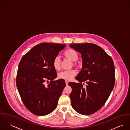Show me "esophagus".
<instances>
[{"label":"esophagus","mask_w":130,"mask_h":130,"mask_svg":"<svg viewBox=\"0 0 130 130\" xmlns=\"http://www.w3.org/2000/svg\"><path fill=\"white\" fill-rule=\"evenodd\" d=\"M65 83H66V85H68V81H67V80H65Z\"/></svg>","instance_id":"34e87169"}]
</instances>
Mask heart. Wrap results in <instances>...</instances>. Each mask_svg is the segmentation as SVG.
Here are the masks:
<instances>
[{"mask_svg":"<svg viewBox=\"0 0 130 130\" xmlns=\"http://www.w3.org/2000/svg\"><path fill=\"white\" fill-rule=\"evenodd\" d=\"M63 55L67 59L73 62V64L74 66H78L77 63L75 62L78 59V54L75 50L73 49H68L64 52ZM61 61L60 58L58 56H56L53 61V66L55 70L59 71L61 69ZM76 75V72L75 70L64 71L60 72L58 74V78L60 79L69 81L72 80Z\"/></svg>","mask_w":130,"mask_h":130,"instance_id":"obj_1","label":"heart"}]
</instances>
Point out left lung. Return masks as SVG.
I'll list each match as a JSON object with an SVG mask.
<instances>
[{"mask_svg": "<svg viewBox=\"0 0 130 130\" xmlns=\"http://www.w3.org/2000/svg\"><path fill=\"white\" fill-rule=\"evenodd\" d=\"M70 47L81 54L82 69L76 77L79 83L70 82L71 105L78 113L92 114L100 109L113 89L115 67L112 58L93 43H72ZM87 85L84 87L82 83Z\"/></svg>", "mask_w": 130, "mask_h": 130, "instance_id": "obj_1", "label": "left lung"}]
</instances>
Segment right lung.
Instances as JSON below:
<instances>
[{
	"instance_id": "right-lung-1",
	"label": "right lung",
	"mask_w": 130,
	"mask_h": 130,
	"mask_svg": "<svg viewBox=\"0 0 130 130\" xmlns=\"http://www.w3.org/2000/svg\"><path fill=\"white\" fill-rule=\"evenodd\" d=\"M65 46L42 43L33 47L20 61L16 86L25 106L35 115H47L57 107L66 84L62 79L53 80L57 75L53 61Z\"/></svg>"
}]
</instances>
